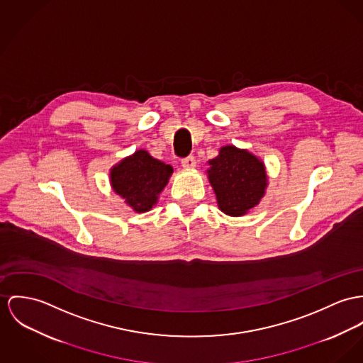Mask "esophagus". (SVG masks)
<instances>
[{
    "instance_id": "34e87169",
    "label": "esophagus",
    "mask_w": 363,
    "mask_h": 363,
    "mask_svg": "<svg viewBox=\"0 0 363 363\" xmlns=\"http://www.w3.org/2000/svg\"><path fill=\"white\" fill-rule=\"evenodd\" d=\"M181 164H182V167L184 168H195L196 167V160L194 156H188V157H185V159H182V162H181Z\"/></svg>"
}]
</instances>
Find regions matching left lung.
<instances>
[{
	"label": "left lung",
	"mask_w": 363,
	"mask_h": 363,
	"mask_svg": "<svg viewBox=\"0 0 363 363\" xmlns=\"http://www.w3.org/2000/svg\"><path fill=\"white\" fill-rule=\"evenodd\" d=\"M210 166L208 179L225 214L245 216L265 194V168L250 152L223 146L220 155L210 160Z\"/></svg>",
	"instance_id": "8db88e82"
}]
</instances>
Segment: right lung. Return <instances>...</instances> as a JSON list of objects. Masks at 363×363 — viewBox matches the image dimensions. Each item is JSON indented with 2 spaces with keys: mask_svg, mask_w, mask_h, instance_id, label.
Wrapping results in <instances>:
<instances>
[{
  "mask_svg": "<svg viewBox=\"0 0 363 363\" xmlns=\"http://www.w3.org/2000/svg\"><path fill=\"white\" fill-rule=\"evenodd\" d=\"M171 172L169 164L152 157L146 150H138L113 167L111 181L114 192L125 199L134 211L145 213L156 204Z\"/></svg>",
  "mask_w": 363,
  "mask_h": 363,
  "instance_id": "add662e5",
  "label": "right lung"
}]
</instances>
